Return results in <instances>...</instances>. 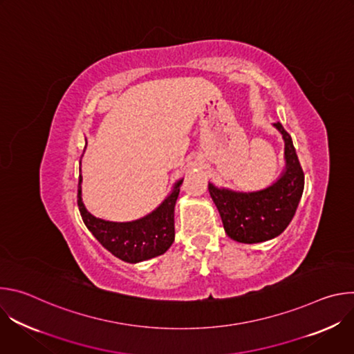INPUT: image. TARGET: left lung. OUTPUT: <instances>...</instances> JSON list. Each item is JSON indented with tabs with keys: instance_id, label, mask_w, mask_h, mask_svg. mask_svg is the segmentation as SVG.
<instances>
[{
	"instance_id": "8db88e82",
	"label": "left lung",
	"mask_w": 354,
	"mask_h": 354,
	"mask_svg": "<svg viewBox=\"0 0 354 354\" xmlns=\"http://www.w3.org/2000/svg\"><path fill=\"white\" fill-rule=\"evenodd\" d=\"M273 126L284 140L286 169L277 182L250 193L218 189L209 183V192L218 209L224 230L238 242L258 243L280 235L291 223L304 190V172L292 140L280 122Z\"/></svg>"
}]
</instances>
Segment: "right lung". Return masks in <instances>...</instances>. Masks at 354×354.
Returning <instances> with one entry per match:
<instances>
[{"label":"right lung","instance_id":"1","mask_svg":"<svg viewBox=\"0 0 354 354\" xmlns=\"http://www.w3.org/2000/svg\"><path fill=\"white\" fill-rule=\"evenodd\" d=\"M81 182L82 176L80 175L77 201L82 221L99 243L116 258L129 263H138L165 254L174 243V212L183 179L175 183L172 193L153 213L129 223H113L93 217L82 203Z\"/></svg>","mask_w":354,"mask_h":354}]
</instances>
